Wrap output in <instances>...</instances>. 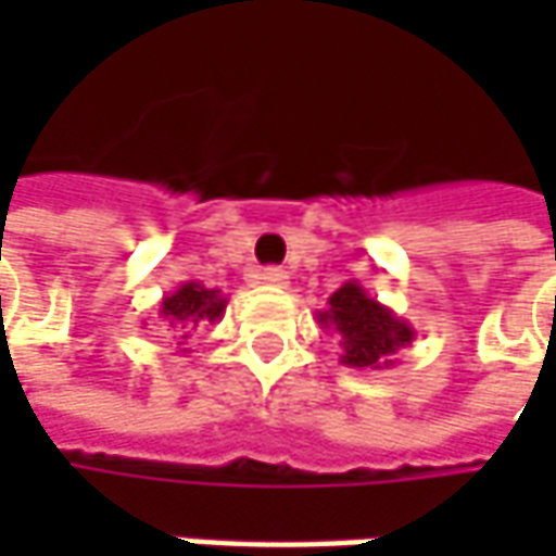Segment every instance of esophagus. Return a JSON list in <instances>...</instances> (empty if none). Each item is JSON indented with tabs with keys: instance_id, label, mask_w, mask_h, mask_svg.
Here are the masks:
<instances>
[{
	"instance_id": "34e87169",
	"label": "esophagus",
	"mask_w": 556,
	"mask_h": 556,
	"mask_svg": "<svg viewBox=\"0 0 556 556\" xmlns=\"http://www.w3.org/2000/svg\"><path fill=\"white\" fill-rule=\"evenodd\" d=\"M260 285H268V288H288V271L278 266H268V268H260Z\"/></svg>"
}]
</instances>
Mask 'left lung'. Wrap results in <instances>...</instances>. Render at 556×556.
Wrapping results in <instances>:
<instances>
[{"label": "left lung", "instance_id": "1", "mask_svg": "<svg viewBox=\"0 0 556 556\" xmlns=\"http://www.w3.org/2000/svg\"><path fill=\"white\" fill-rule=\"evenodd\" d=\"M318 325L340 343V362L358 371L393 368L399 350L412 346L417 331L390 306L374 300L358 281H346L328 296V309L318 312Z\"/></svg>", "mask_w": 556, "mask_h": 556}]
</instances>
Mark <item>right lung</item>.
<instances>
[{"label":"right lung","mask_w":556,"mask_h":556,"mask_svg":"<svg viewBox=\"0 0 556 556\" xmlns=\"http://www.w3.org/2000/svg\"><path fill=\"white\" fill-rule=\"evenodd\" d=\"M228 296L223 290L203 288L201 281H185L173 293H166L157 306V318L166 325V331H185V328H198V325H216L223 318ZM188 337V333H182Z\"/></svg>","instance_id":"1"}]
</instances>
